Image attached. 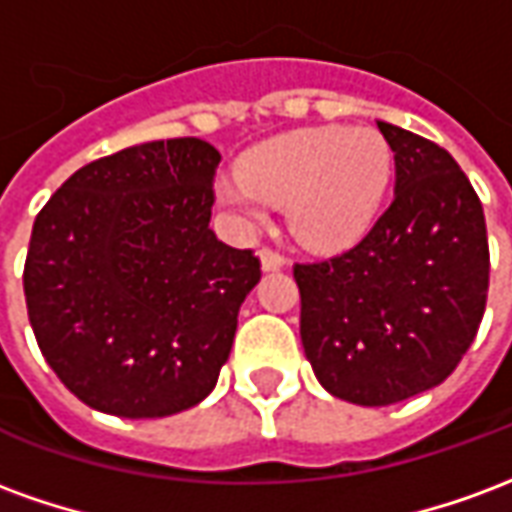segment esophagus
<instances>
[{
    "instance_id": "34e87169",
    "label": "esophagus",
    "mask_w": 512,
    "mask_h": 512,
    "mask_svg": "<svg viewBox=\"0 0 512 512\" xmlns=\"http://www.w3.org/2000/svg\"><path fill=\"white\" fill-rule=\"evenodd\" d=\"M260 263H263V271H279V268L288 266L285 255H279L277 249H268V246L260 249Z\"/></svg>"
}]
</instances>
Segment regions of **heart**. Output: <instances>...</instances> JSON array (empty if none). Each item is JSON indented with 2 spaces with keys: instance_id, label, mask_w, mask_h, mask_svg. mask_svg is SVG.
<instances>
[{
  "instance_id": "b5f03b06",
  "label": "heart",
  "mask_w": 512,
  "mask_h": 512,
  "mask_svg": "<svg viewBox=\"0 0 512 512\" xmlns=\"http://www.w3.org/2000/svg\"><path fill=\"white\" fill-rule=\"evenodd\" d=\"M392 178V147L370 126H318L252 147L216 194L244 224L285 208L290 233L312 249H340L370 230Z\"/></svg>"
}]
</instances>
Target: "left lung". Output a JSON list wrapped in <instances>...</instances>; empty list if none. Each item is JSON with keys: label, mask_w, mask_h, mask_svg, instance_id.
<instances>
[{"label": "left lung", "mask_w": 512, "mask_h": 512, "mask_svg": "<svg viewBox=\"0 0 512 512\" xmlns=\"http://www.w3.org/2000/svg\"><path fill=\"white\" fill-rule=\"evenodd\" d=\"M395 153V200L348 252L296 263L301 343L326 392L389 406L439 386L488 299L483 205L455 158L378 123Z\"/></svg>", "instance_id": "left-lung-1"}]
</instances>
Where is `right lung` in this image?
<instances>
[{
  "label": "right lung",
  "instance_id": "add662e5",
  "mask_svg": "<svg viewBox=\"0 0 512 512\" xmlns=\"http://www.w3.org/2000/svg\"><path fill=\"white\" fill-rule=\"evenodd\" d=\"M219 161L197 136L126 147L76 169L35 219L29 323L57 378L95 411L169 417L216 386L260 282L255 252L208 227Z\"/></svg>",
  "mask_w": 512,
  "mask_h": 512
}]
</instances>
